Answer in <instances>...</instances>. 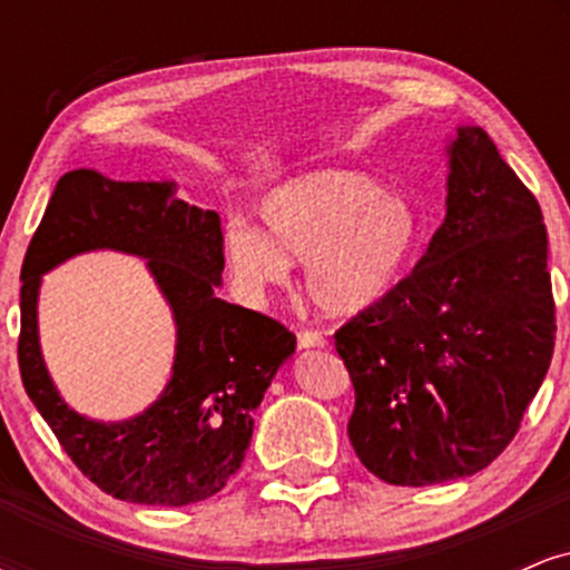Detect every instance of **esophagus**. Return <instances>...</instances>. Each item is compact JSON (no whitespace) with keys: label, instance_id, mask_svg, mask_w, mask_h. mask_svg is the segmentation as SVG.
<instances>
[{"label":"esophagus","instance_id":"esophagus-1","mask_svg":"<svg viewBox=\"0 0 570 570\" xmlns=\"http://www.w3.org/2000/svg\"><path fill=\"white\" fill-rule=\"evenodd\" d=\"M297 345H299V348H324L326 340H324L322 332H307V330H303L297 335Z\"/></svg>","mask_w":570,"mask_h":570}]
</instances>
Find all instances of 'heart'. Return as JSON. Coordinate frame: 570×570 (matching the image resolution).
<instances>
[{
    "label": "heart",
    "mask_w": 570,
    "mask_h": 570,
    "mask_svg": "<svg viewBox=\"0 0 570 570\" xmlns=\"http://www.w3.org/2000/svg\"><path fill=\"white\" fill-rule=\"evenodd\" d=\"M265 233L244 219L225 227V257L246 297L289 281L303 259L305 292L326 316H358L402 281L417 240L415 206L358 171H313L271 189Z\"/></svg>",
    "instance_id": "1"
}]
</instances>
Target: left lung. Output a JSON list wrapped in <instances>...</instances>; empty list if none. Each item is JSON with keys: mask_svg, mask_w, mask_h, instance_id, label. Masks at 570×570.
Masks as SVG:
<instances>
[{"mask_svg": "<svg viewBox=\"0 0 570 570\" xmlns=\"http://www.w3.org/2000/svg\"><path fill=\"white\" fill-rule=\"evenodd\" d=\"M448 212L415 271L335 335L348 436L391 485L472 476L503 453L554 348L547 227L480 126L448 141Z\"/></svg>", "mask_w": 570, "mask_h": 570, "instance_id": "8db88e82", "label": "left lung"}]
</instances>
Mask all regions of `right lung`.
<instances>
[{
    "label": "right lung",
    "instance_id": "obj_1",
    "mask_svg": "<svg viewBox=\"0 0 570 570\" xmlns=\"http://www.w3.org/2000/svg\"><path fill=\"white\" fill-rule=\"evenodd\" d=\"M104 247L148 259L177 326L167 389L126 422H96L69 409L38 345L43 273ZM222 271L219 214L176 198V181H115L88 168L58 179L21 267L18 364L26 394L67 455L115 499L187 507L212 499L240 469L254 412L297 337L263 313L219 299Z\"/></svg>",
    "mask_w": 570,
    "mask_h": 570
}]
</instances>
